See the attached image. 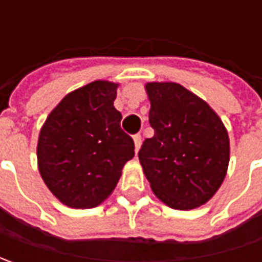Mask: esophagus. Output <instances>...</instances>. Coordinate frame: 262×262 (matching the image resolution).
Segmentation results:
<instances>
[{
	"mask_svg": "<svg viewBox=\"0 0 262 262\" xmlns=\"http://www.w3.org/2000/svg\"><path fill=\"white\" fill-rule=\"evenodd\" d=\"M134 146H136V151H138V148L141 146V136L140 134L134 136Z\"/></svg>",
	"mask_w": 262,
	"mask_h": 262,
	"instance_id": "34e87169",
	"label": "esophagus"
}]
</instances>
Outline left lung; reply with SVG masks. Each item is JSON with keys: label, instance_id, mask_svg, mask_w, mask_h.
<instances>
[{"label": "left lung", "instance_id": "8db88e82", "mask_svg": "<svg viewBox=\"0 0 262 262\" xmlns=\"http://www.w3.org/2000/svg\"><path fill=\"white\" fill-rule=\"evenodd\" d=\"M155 136L138 151L153 192L166 206L191 210L220 188L229 165V136L204 100L176 83H148Z\"/></svg>", "mask_w": 262, "mask_h": 262}]
</instances>
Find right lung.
I'll return each mask as SVG.
<instances>
[{
    "label": "right lung",
    "mask_w": 262,
    "mask_h": 262,
    "mask_svg": "<svg viewBox=\"0 0 262 262\" xmlns=\"http://www.w3.org/2000/svg\"><path fill=\"white\" fill-rule=\"evenodd\" d=\"M118 84L97 80L67 95L49 114L37 141L39 172L68 207L99 206L115 189L134 141L121 128Z\"/></svg>",
    "instance_id": "obj_1"
}]
</instances>
